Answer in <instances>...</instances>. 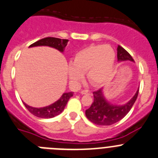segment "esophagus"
I'll list each match as a JSON object with an SVG mask.
<instances>
[{
    "label": "esophagus",
    "instance_id": "esophagus-1",
    "mask_svg": "<svg viewBox=\"0 0 158 158\" xmlns=\"http://www.w3.org/2000/svg\"><path fill=\"white\" fill-rule=\"evenodd\" d=\"M81 94H88V95H92L91 91H89V89H83L81 91Z\"/></svg>",
    "mask_w": 158,
    "mask_h": 158
}]
</instances>
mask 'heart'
<instances>
[{"label":"heart","mask_w":158,"mask_h":158,"mask_svg":"<svg viewBox=\"0 0 158 158\" xmlns=\"http://www.w3.org/2000/svg\"><path fill=\"white\" fill-rule=\"evenodd\" d=\"M116 53L107 45H90L75 55L69 64L68 72L69 79L78 82L86 72V76L92 84L106 82L113 73Z\"/></svg>","instance_id":"b5f03b06"}]
</instances>
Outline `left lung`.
<instances>
[{
    "label": "left lung",
    "mask_w": 158,
    "mask_h": 158,
    "mask_svg": "<svg viewBox=\"0 0 158 158\" xmlns=\"http://www.w3.org/2000/svg\"><path fill=\"white\" fill-rule=\"evenodd\" d=\"M117 60L118 61H134L132 56L120 45L117 47ZM93 94L94 102L86 110V116L95 124L107 126L120 121L129 113L137 99L139 89L133 98L123 106H116L109 103L104 97L102 89H98Z\"/></svg>",
    "instance_id": "left-lung-1"
}]
</instances>
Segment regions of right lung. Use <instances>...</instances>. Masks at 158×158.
<instances>
[{"instance_id":"right-lung-1","label":"right lung","mask_w":158,"mask_h":158,"mask_svg":"<svg viewBox=\"0 0 158 158\" xmlns=\"http://www.w3.org/2000/svg\"><path fill=\"white\" fill-rule=\"evenodd\" d=\"M69 40L68 39H60L57 38H52V37H48V38H42L41 40L37 41L35 43L31 44L29 47H35V46H49V47L54 48L59 50L60 52H64V48L66 47ZM73 96V92H68L62 94L59 100L56 102L49 105L48 106L42 108H35L28 106L26 103H24L25 107L27 109L30 113L35 115L37 117L45 118H52L57 115L60 114L64 109L67 103L70 99V98Z\"/></svg>"}]
</instances>
